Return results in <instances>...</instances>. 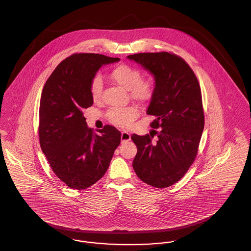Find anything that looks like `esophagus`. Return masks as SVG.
Segmentation results:
<instances>
[{
  "label": "esophagus",
  "instance_id": "1",
  "mask_svg": "<svg viewBox=\"0 0 251 251\" xmlns=\"http://www.w3.org/2000/svg\"><path fill=\"white\" fill-rule=\"evenodd\" d=\"M131 140V135L128 131H122L121 132V143H124V142H127V141H130Z\"/></svg>",
  "mask_w": 251,
  "mask_h": 251
}]
</instances>
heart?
Wrapping results in <instances>:
<instances>
[{
	"label": "heart",
	"mask_w": 251,
	"mask_h": 251,
	"mask_svg": "<svg viewBox=\"0 0 251 251\" xmlns=\"http://www.w3.org/2000/svg\"><path fill=\"white\" fill-rule=\"evenodd\" d=\"M111 79L121 86L123 89L128 90L131 99L139 102H144L151 99L153 93V84L148 79H140V72L128 65L117 66L111 73ZM102 89V82L100 78H95L90 86L92 99L98 100L100 97ZM137 116V110L134 107L112 108L108 111L109 120L120 126H128Z\"/></svg>",
	"instance_id": "b5f03b06"
}]
</instances>
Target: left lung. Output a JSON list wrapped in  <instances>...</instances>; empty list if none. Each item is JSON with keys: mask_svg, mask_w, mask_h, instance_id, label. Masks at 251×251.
<instances>
[{"mask_svg": "<svg viewBox=\"0 0 251 251\" xmlns=\"http://www.w3.org/2000/svg\"><path fill=\"white\" fill-rule=\"evenodd\" d=\"M127 58L153 76L147 114L155 118L151 127L158 129L131 134L137 148L132 167L144 182L166 188L184 176L198 153L204 129L201 86L188 64L175 54L144 52Z\"/></svg>", "mask_w": 251, "mask_h": 251, "instance_id": "left-lung-1", "label": "left lung"}]
</instances>
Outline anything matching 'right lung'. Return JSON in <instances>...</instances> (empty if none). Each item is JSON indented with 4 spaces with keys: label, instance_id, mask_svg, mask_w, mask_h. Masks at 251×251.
<instances>
[{
    "label": "right lung",
    "instance_id": "add662e5",
    "mask_svg": "<svg viewBox=\"0 0 251 251\" xmlns=\"http://www.w3.org/2000/svg\"><path fill=\"white\" fill-rule=\"evenodd\" d=\"M120 58L79 53L63 60L43 87L39 142L52 171L69 187L82 190L107 171L120 131L106 125L100 134L87 126L84 109L93 104L90 86L96 73Z\"/></svg>",
    "mask_w": 251,
    "mask_h": 251
}]
</instances>
